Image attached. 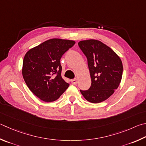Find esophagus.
<instances>
[{
  "instance_id": "1",
  "label": "esophagus",
  "mask_w": 146,
  "mask_h": 146,
  "mask_svg": "<svg viewBox=\"0 0 146 146\" xmlns=\"http://www.w3.org/2000/svg\"><path fill=\"white\" fill-rule=\"evenodd\" d=\"M71 82L73 85H76L77 84V80H76V79H72V80H71Z\"/></svg>"
}]
</instances>
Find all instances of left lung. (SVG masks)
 <instances>
[{
    "mask_svg": "<svg viewBox=\"0 0 146 146\" xmlns=\"http://www.w3.org/2000/svg\"><path fill=\"white\" fill-rule=\"evenodd\" d=\"M78 44L87 59L91 78L89 90H80L81 93L89 102H102L118 88L123 75V63L113 50L100 41L88 39Z\"/></svg>",
    "mask_w": 146,
    "mask_h": 146,
    "instance_id": "1",
    "label": "left lung"
}]
</instances>
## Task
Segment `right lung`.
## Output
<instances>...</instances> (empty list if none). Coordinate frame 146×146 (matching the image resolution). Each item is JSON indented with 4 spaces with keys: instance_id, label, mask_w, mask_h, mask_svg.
<instances>
[{
    "instance_id": "right-lung-1",
    "label": "right lung",
    "mask_w": 146,
    "mask_h": 146,
    "mask_svg": "<svg viewBox=\"0 0 146 146\" xmlns=\"http://www.w3.org/2000/svg\"><path fill=\"white\" fill-rule=\"evenodd\" d=\"M75 41L54 38L29 50L23 61L22 75L32 92L45 102L57 100L70 84L61 76L62 55Z\"/></svg>"
}]
</instances>
